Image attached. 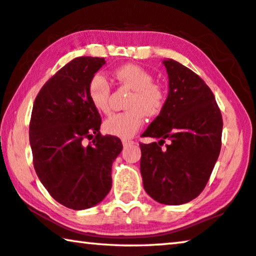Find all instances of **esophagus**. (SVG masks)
<instances>
[{
  "instance_id": "34e87169",
  "label": "esophagus",
  "mask_w": 256,
  "mask_h": 256,
  "mask_svg": "<svg viewBox=\"0 0 256 256\" xmlns=\"http://www.w3.org/2000/svg\"><path fill=\"white\" fill-rule=\"evenodd\" d=\"M135 144V142L134 140H122V145L124 148L127 146H130V145H134Z\"/></svg>"
}]
</instances>
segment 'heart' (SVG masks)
<instances>
[{
  "label": "heart",
  "instance_id": "obj_1",
  "mask_svg": "<svg viewBox=\"0 0 256 256\" xmlns=\"http://www.w3.org/2000/svg\"><path fill=\"white\" fill-rule=\"evenodd\" d=\"M113 76L122 87L132 90V95L126 105L128 111L110 116L105 120L103 129L108 135L127 140L142 127L144 116L154 118L160 114L166 96L161 86L154 84L152 74L140 65H122L114 70ZM88 96L100 112L108 114L111 111V84L103 74L97 73L90 78Z\"/></svg>",
  "mask_w": 256,
  "mask_h": 256
}]
</instances>
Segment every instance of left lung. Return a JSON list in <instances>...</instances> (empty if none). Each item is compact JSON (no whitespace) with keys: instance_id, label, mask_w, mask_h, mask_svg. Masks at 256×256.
<instances>
[{"instance_id":"8db88e82","label":"left lung","mask_w":256,"mask_h":256,"mask_svg":"<svg viewBox=\"0 0 256 256\" xmlns=\"http://www.w3.org/2000/svg\"><path fill=\"white\" fill-rule=\"evenodd\" d=\"M162 64L168 96L162 111L143 132L158 142L140 144L146 194L164 205H182L205 188L220 151L223 121L210 87L174 60ZM170 144L162 148L164 140Z\"/></svg>"}]
</instances>
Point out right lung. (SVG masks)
<instances>
[{
    "mask_svg": "<svg viewBox=\"0 0 256 256\" xmlns=\"http://www.w3.org/2000/svg\"><path fill=\"white\" fill-rule=\"evenodd\" d=\"M104 58L78 57L49 78L35 98L30 124L34 169L50 196L74 210L103 200L112 164L122 151L116 136L100 135L102 119L88 96ZM84 138L93 144L84 146Z\"/></svg>",
    "mask_w": 256,
    "mask_h": 256,
    "instance_id": "add662e5",
    "label": "right lung"
}]
</instances>
